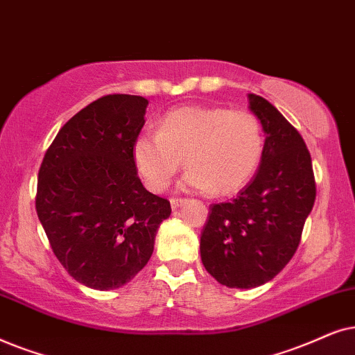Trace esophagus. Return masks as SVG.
Masks as SVG:
<instances>
[{
  "instance_id": "esophagus-1",
  "label": "esophagus",
  "mask_w": 355,
  "mask_h": 355,
  "mask_svg": "<svg viewBox=\"0 0 355 355\" xmlns=\"http://www.w3.org/2000/svg\"><path fill=\"white\" fill-rule=\"evenodd\" d=\"M183 201H185V200H183V198H172V200H170V205H172L173 209H177V207L180 206Z\"/></svg>"
}]
</instances>
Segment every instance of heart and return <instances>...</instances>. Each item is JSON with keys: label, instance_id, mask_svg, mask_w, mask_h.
<instances>
[{"label": "heart", "instance_id": "heart-1", "mask_svg": "<svg viewBox=\"0 0 355 355\" xmlns=\"http://www.w3.org/2000/svg\"><path fill=\"white\" fill-rule=\"evenodd\" d=\"M263 149V126L254 113L185 105L165 113L159 131L136 136L133 160L146 187L154 193L170 185L185 157L190 170L183 187L232 195L257 172Z\"/></svg>", "mask_w": 355, "mask_h": 355}]
</instances>
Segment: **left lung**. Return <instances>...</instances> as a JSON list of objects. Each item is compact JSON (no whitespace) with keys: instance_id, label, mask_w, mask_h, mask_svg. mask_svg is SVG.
Masks as SVG:
<instances>
[{"instance_id":"1","label":"left lung","mask_w":355,"mask_h":355,"mask_svg":"<svg viewBox=\"0 0 355 355\" xmlns=\"http://www.w3.org/2000/svg\"><path fill=\"white\" fill-rule=\"evenodd\" d=\"M248 98L266 135L261 164L237 198L209 206L200 243L206 271L237 289L261 286L284 269L316 198L311 157L299 131L266 98Z\"/></svg>"}]
</instances>
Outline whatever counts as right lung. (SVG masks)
<instances>
[{
  "mask_svg": "<svg viewBox=\"0 0 355 355\" xmlns=\"http://www.w3.org/2000/svg\"><path fill=\"white\" fill-rule=\"evenodd\" d=\"M148 103L128 94L97 98L64 123L42 160L37 216L58 261L91 289L133 279L172 212L143 187L133 160Z\"/></svg>",
  "mask_w": 355,
  "mask_h": 355,
  "instance_id": "obj_1",
  "label": "right lung"
}]
</instances>
